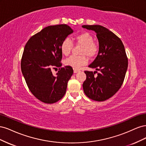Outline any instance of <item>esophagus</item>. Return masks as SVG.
<instances>
[{"label": "esophagus", "instance_id": "1", "mask_svg": "<svg viewBox=\"0 0 146 146\" xmlns=\"http://www.w3.org/2000/svg\"><path fill=\"white\" fill-rule=\"evenodd\" d=\"M78 71H79V70H78V69H74V73H77V72H78Z\"/></svg>", "mask_w": 146, "mask_h": 146}]
</instances>
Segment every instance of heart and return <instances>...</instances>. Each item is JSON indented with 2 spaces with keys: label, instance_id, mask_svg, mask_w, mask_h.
I'll return each mask as SVG.
<instances>
[{
  "label": "heart",
  "instance_id": "obj_1",
  "mask_svg": "<svg viewBox=\"0 0 146 146\" xmlns=\"http://www.w3.org/2000/svg\"><path fill=\"white\" fill-rule=\"evenodd\" d=\"M77 45L82 46L80 51L81 56H71L66 59L64 64L74 69H79L81 66L88 63V57L94 56L98 52V46L94 42V37L88 32H83L77 35L74 38ZM73 44L69 39L66 38L61 44V51L62 54L68 56L71 52Z\"/></svg>",
  "mask_w": 146,
  "mask_h": 146
}]
</instances>
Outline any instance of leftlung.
Instances as JSON below:
<instances>
[{
	"label": "left lung",
	"mask_w": 146,
	"mask_h": 146,
	"mask_svg": "<svg viewBox=\"0 0 146 146\" xmlns=\"http://www.w3.org/2000/svg\"><path fill=\"white\" fill-rule=\"evenodd\" d=\"M93 30L99 41V52L96 59L88 67L99 70L98 76L85 71L86 80L83 88L90 99L102 102L115 94L121 87L128 68L125 47L121 39L108 29L99 25H82Z\"/></svg>",
	"instance_id": "8db88e82"
}]
</instances>
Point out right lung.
Returning a JSON list of instances; mask_svg holds the SVG:
<instances>
[{"label":"right lung","instance_id":"1","mask_svg":"<svg viewBox=\"0 0 146 146\" xmlns=\"http://www.w3.org/2000/svg\"><path fill=\"white\" fill-rule=\"evenodd\" d=\"M73 32L66 24L48 26L31 37L25 46L22 73L31 92L44 103H55L66 93L74 72L72 67L59 68L55 76L51 69L62 66L61 44Z\"/></svg>","mask_w":146,"mask_h":146}]
</instances>
